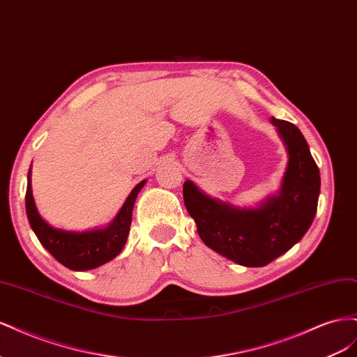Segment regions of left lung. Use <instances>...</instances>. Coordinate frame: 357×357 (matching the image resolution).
<instances>
[{
	"instance_id": "8db88e82",
	"label": "left lung",
	"mask_w": 357,
	"mask_h": 357,
	"mask_svg": "<svg viewBox=\"0 0 357 357\" xmlns=\"http://www.w3.org/2000/svg\"><path fill=\"white\" fill-rule=\"evenodd\" d=\"M287 149L282 188L257 208L235 207L211 198L186 180L183 198L201 240L211 250L243 266H265L294 247L317 211L320 172L299 129L271 117Z\"/></svg>"
}]
</instances>
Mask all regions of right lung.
<instances>
[{
  "label": "right lung",
  "mask_w": 357,
  "mask_h": 357,
  "mask_svg": "<svg viewBox=\"0 0 357 357\" xmlns=\"http://www.w3.org/2000/svg\"><path fill=\"white\" fill-rule=\"evenodd\" d=\"M146 180L132 189L117 213L114 220L101 229H92L84 232L63 231L50 226L38 214L31 188V168L28 171L26 185V215L32 231L46 250L56 259L59 264L73 271H88L98 268L114 259L126 244L129 226L132 222V208L138 192L144 186Z\"/></svg>",
  "instance_id": "right-lung-1"
}]
</instances>
